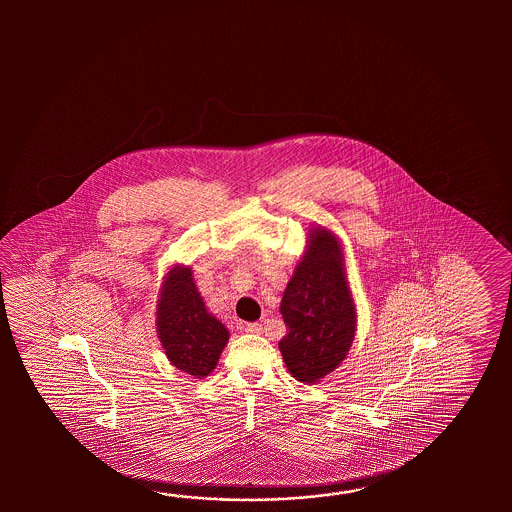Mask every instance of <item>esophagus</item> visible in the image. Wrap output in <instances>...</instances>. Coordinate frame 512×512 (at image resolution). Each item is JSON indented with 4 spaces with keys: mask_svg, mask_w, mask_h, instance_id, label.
<instances>
[{
    "mask_svg": "<svg viewBox=\"0 0 512 512\" xmlns=\"http://www.w3.org/2000/svg\"><path fill=\"white\" fill-rule=\"evenodd\" d=\"M245 331L252 333V335H260L261 331H263V326H261L260 322H252V324L245 326Z\"/></svg>",
    "mask_w": 512,
    "mask_h": 512,
    "instance_id": "obj_1",
    "label": "esophagus"
}]
</instances>
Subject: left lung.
I'll return each mask as SVG.
<instances>
[{
	"mask_svg": "<svg viewBox=\"0 0 512 512\" xmlns=\"http://www.w3.org/2000/svg\"><path fill=\"white\" fill-rule=\"evenodd\" d=\"M280 313L287 335L283 362L296 381L315 384L346 359L357 329L344 252L333 232L315 227L283 293Z\"/></svg>",
	"mask_w": 512,
	"mask_h": 512,
	"instance_id": "1",
	"label": "left lung"
}]
</instances>
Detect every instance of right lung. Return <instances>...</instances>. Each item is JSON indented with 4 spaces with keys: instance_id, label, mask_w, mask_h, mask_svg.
<instances>
[{
    "instance_id": "right-lung-1",
    "label": "right lung",
    "mask_w": 512,
    "mask_h": 512,
    "mask_svg": "<svg viewBox=\"0 0 512 512\" xmlns=\"http://www.w3.org/2000/svg\"><path fill=\"white\" fill-rule=\"evenodd\" d=\"M155 316L161 346L175 368L196 379L210 375L229 342V329L208 313L190 267L174 265L166 272Z\"/></svg>"
}]
</instances>
